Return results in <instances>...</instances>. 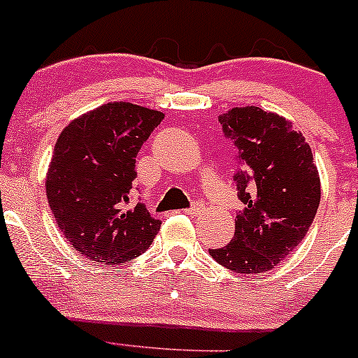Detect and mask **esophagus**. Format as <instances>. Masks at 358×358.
<instances>
[{"instance_id": "1", "label": "esophagus", "mask_w": 358, "mask_h": 358, "mask_svg": "<svg viewBox=\"0 0 358 358\" xmlns=\"http://www.w3.org/2000/svg\"><path fill=\"white\" fill-rule=\"evenodd\" d=\"M203 205H205L203 201H200V200H198V201H193V205H191L189 208L184 210V212H186L187 215H198V213H200L201 210H203Z\"/></svg>"}]
</instances>
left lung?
<instances>
[{"label":"left lung","instance_id":"obj_1","mask_svg":"<svg viewBox=\"0 0 358 358\" xmlns=\"http://www.w3.org/2000/svg\"><path fill=\"white\" fill-rule=\"evenodd\" d=\"M219 122L238 148L234 180L245 206L231 243L210 255L238 274H262L285 260L314 222L320 203L314 155L289 120L259 106H236Z\"/></svg>","mask_w":358,"mask_h":358}]
</instances>
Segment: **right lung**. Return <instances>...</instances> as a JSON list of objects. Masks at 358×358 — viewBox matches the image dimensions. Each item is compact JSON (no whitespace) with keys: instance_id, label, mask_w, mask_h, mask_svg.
<instances>
[{"instance_id":"add662e5","label":"right lung","mask_w":358,"mask_h":358,"mask_svg":"<svg viewBox=\"0 0 358 358\" xmlns=\"http://www.w3.org/2000/svg\"><path fill=\"white\" fill-rule=\"evenodd\" d=\"M164 113L127 101L98 106L58 136L46 196L58 227L80 255L119 265L136 259L160 229L143 203H131L136 157Z\"/></svg>"}]
</instances>
